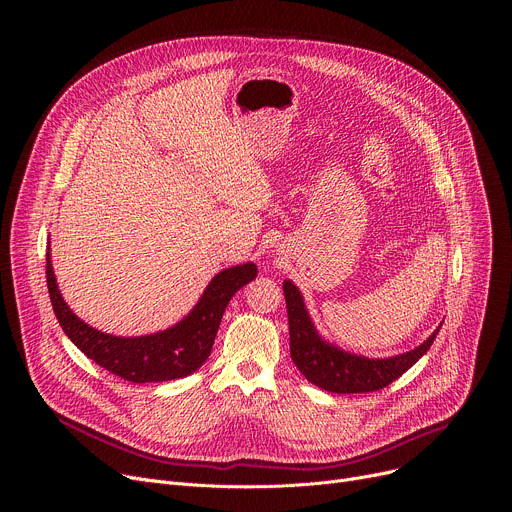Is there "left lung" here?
I'll list each match as a JSON object with an SVG mask.
<instances>
[{
  "label": "left lung",
  "instance_id": "left-lung-1",
  "mask_svg": "<svg viewBox=\"0 0 512 512\" xmlns=\"http://www.w3.org/2000/svg\"><path fill=\"white\" fill-rule=\"evenodd\" d=\"M283 294L287 304L291 360L312 385L328 393H371L387 387L429 350L442 328V324L437 326L419 346L407 352L371 358L326 340L308 312L300 287L291 279H283Z\"/></svg>",
  "mask_w": 512,
  "mask_h": 512
}]
</instances>
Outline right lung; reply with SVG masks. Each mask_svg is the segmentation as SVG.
<instances>
[{
  "mask_svg": "<svg viewBox=\"0 0 512 512\" xmlns=\"http://www.w3.org/2000/svg\"><path fill=\"white\" fill-rule=\"evenodd\" d=\"M257 277V265L247 261L218 271L194 308L174 326L143 336H115L81 320L64 302L46 253V281L56 320L81 352L105 371L131 383H164L192 375L210 356L223 314L241 287Z\"/></svg>",
  "mask_w": 512,
  "mask_h": 512,
  "instance_id": "1",
  "label": "right lung"
}]
</instances>
